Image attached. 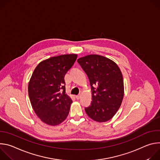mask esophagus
Masks as SVG:
<instances>
[{"instance_id": "obj_1", "label": "esophagus", "mask_w": 160, "mask_h": 160, "mask_svg": "<svg viewBox=\"0 0 160 160\" xmlns=\"http://www.w3.org/2000/svg\"><path fill=\"white\" fill-rule=\"evenodd\" d=\"M75 98H76V99H79L80 98V95L76 96H75Z\"/></svg>"}]
</instances>
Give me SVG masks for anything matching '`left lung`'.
Returning <instances> with one entry per match:
<instances>
[{
  "label": "left lung",
  "mask_w": 160,
  "mask_h": 160,
  "mask_svg": "<svg viewBox=\"0 0 160 160\" xmlns=\"http://www.w3.org/2000/svg\"><path fill=\"white\" fill-rule=\"evenodd\" d=\"M87 75L92 90V102L85 108L87 115L98 122L111 119L120 108L124 96L121 70L113 61L97 54L77 60Z\"/></svg>",
  "instance_id": "left-lung-1"
}]
</instances>
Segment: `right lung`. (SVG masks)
I'll return each instance as SVG.
<instances>
[{
  "label": "right lung",
  "instance_id": "obj_1",
  "mask_svg": "<svg viewBox=\"0 0 160 160\" xmlns=\"http://www.w3.org/2000/svg\"><path fill=\"white\" fill-rule=\"evenodd\" d=\"M77 54H64L41 61L28 83L32 106L45 123L55 126L67 118L72 100L66 94L64 76L75 63Z\"/></svg>",
  "mask_w": 160,
  "mask_h": 160
}]
</instances>
